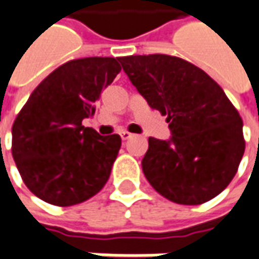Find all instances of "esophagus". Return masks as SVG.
<instances>
[{"instance_id":"1","label":"esophagus","mask_w":259,"mask_h":259,"mask_svg":"<svg viewBox=\"0 0 259 259\" xmlns=\"http://www.w3.org/2000/svg\"><path fill=\"white\" fill-rule=\"evenodd\" d=\"M132 136H133V135H132L130 132H127V130H122V132H120V137H122L123 140H127V139H130Z\"/></svg>"}]
</instances>
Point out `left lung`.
Segmentation results:
<instances>
[{
	"label": "left lung",
	"instance_id": "1",
	"mask_svg": "<svg viewBox=\"0 0 259 259\" xmlns=\"http://www.w3.org/2000/svg\"><path fill=\"white\" fill-rule=\"evenodd\" d=\"M149 106L167 116L171 137L149 139L147 181L167 200L197 205L218 196L238 170L242 120L221 86L203 69L163 54L119 58Z\"/></svg>",
	"mask_w": 259,
	"mask_h": 259
}]
</instances>
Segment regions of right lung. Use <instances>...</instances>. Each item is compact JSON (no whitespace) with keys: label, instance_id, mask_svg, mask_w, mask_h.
<instances>
[{"label":"right lung","instance_id":"add662e5","mask_svg":"<svg viewBox=\"0 0 259 259\" xmlns=\"http://www.w3.org/2000/svg\"><path fill=\"white\" fill-rule=\"evenodd\" d=\"M122 70L119 58L91 56L56 68L31 93L12 124V157L25 186L58 207L83 203L106 184L122 139L82 120Z\"/></svg>","mask_w":259,"mask_h":259}]
</instances>
